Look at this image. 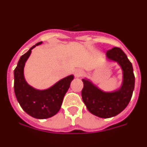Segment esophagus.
<instances>
[{"label": "esophagus", "instance_id": "esophagus-1", "mask_svg": "<svg viewBox=\"0 0 147 147\" xmlns=\"http://www.w3.org/2000/svg\"><path fill=\"white\" fill-rule=\"evenodd\" d=\"M83 74H84V72H83L82 70H81V69L76 70V71H75V73H74L75 76H76V77H80V76H82Z\"/></svg>", "mask_w": 147, "mask_h": 147}]
</instances>
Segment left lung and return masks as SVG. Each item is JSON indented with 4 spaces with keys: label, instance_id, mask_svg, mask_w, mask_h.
Returning <instances> with one entry per match:
<instances>
[{
    "label": "left lung",
    "instance_id": "1",
    "mask_svg": "<svg viewBox=\"0 0 147 147\" xmlns=\"http://www.w3.org/2000/svg\"><path fill=\"white\" fill-rule=\"evenodd\" d=\"M107 59L116 62L121 67V86L114 91L105 92L88 79H82L83 102L93 115L103 119L113 117L122 112L129 104L135 87V76L132 63L121 49L114 47L106 53Z\"/></svg>",
    "mask_w": 147,
    "mask_h": 147
}]
</instances>
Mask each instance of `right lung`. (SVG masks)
Masks as SVG:
<instances>
[{
  "label": "right lung",
  "mask_w": 147,
  "mask_h": 147,
  "mask_svg": "<svg viewBox=\"0 0 147 147\" xmlns=\"http://www.w3.org/2000/svg\"><path fill=\"white\" fill-rule=\"evenodd\" d=\"M42 42L33 45L22 55L14 71V90L18 102L27 114L38 119H49L59 112L63 98L74 80V75H70L45 90L35 89L28 85L24 77L25 64L32 49Z\"/></svg>",
  "instance_id": "obj_1"
}]
</instances>
